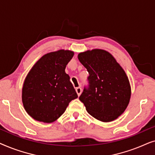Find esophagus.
<instances>
[{"label": "esophagus", "mask_w": 155, "mask_h": 155, "mask_svg": "<svg viewBox=\"0 0 155 155\" xmlns=\"http://www.w3.org/2000/svg\"><path fill=\"white\" fill-rule=\"evenodd\" d=\"M75 90H76V92H77L78 96H80V94H81V92H82V88L80 87H76Z\"/></svg>", "instance_id": "obj_1"}]
</instances>
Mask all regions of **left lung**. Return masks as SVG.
Segmentation results:
<instances>
[{
  "mask_svg": "<svg viewBox=\"0 0 155 155\" xmlns=\"http://www.w3.org/2000/svg\"><path fill=\"white\" fill-rule=\"evenodd\" d=\"M80 62L89 73L88 86L80 100L97 120L109 122L121 115L130 98V86L126 73L109 52L101 49L80 53Z\"/></svg>",
  "mask_w": 155,
  "mask_h": 155,
  "instance_id": "8db88e82",
  "label": "left lung"
}]
</instances>
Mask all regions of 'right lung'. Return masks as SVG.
I'll return each mask as SVG.
<instances>
[{"label": "right lung", "mask_w": 155, "mask_h": 155, "mask_svg": "<svg viewBox=\"0 0 155 155\" xmlns=\"http://www.w3.org/2000/svg\"><path fill=\"white\" fill-rule=\"evenodd\" d=\"M73 54L68 50L49 53L42 56L29 72L23 84L22 98L25 109L34 119L54 121L78 97L65 72Z\"/></svg>", "instance_id": "right-lung-1"}]
</instances>
